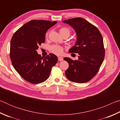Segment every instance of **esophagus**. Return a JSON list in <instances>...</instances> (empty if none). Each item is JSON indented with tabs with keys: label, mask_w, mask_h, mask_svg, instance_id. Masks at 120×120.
Masks as SVG:
<instances>
[{
	"label": "esophagus",
	"mask_w": 120,
	"mask_h": 120,
	"mask_svg": "<svg viewBox=\"0 0 120 120\" xmlns=\"http://www.w3.org/2000/svg\"><path fill=\"white\" fill-rule=\"evenodd\" d=\"M63 60H64V58H63L62 57H61V56H60V57H58V60L60 61H62Z\"/></svg>",
	"instance_id": "34e87169"
}]
</instances>
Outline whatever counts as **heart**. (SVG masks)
Returning a JSON list of instances; mask_svg holds the SVG:
<instances>
[{
	"instance_id": "1",
	"label": "heart",
	"mask_w": 120,
	"mask_h": 120,
	"mask_svg": "<svg viewBox=\"0 0 120 120\" xmlns=\"http://www.w3.org/2000/svg\"><path fill=\"white\" fill-rule=\"evenodd\" d=\"M59 32L61 36H63L64 35H68L69 36L70 34V30L69 28L67 27H61L59 30ZM49 32H48L47 33H46L45 36L46 38L48 37L49 35ZM50 51L51 52L53 53L57 54V55H61V54H62L63 51H64V49L60 45H53L51 46L50 48Z\"/></svg>"
}]
</instances>
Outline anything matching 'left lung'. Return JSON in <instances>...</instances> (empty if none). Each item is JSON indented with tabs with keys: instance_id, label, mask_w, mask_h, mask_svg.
<instances>
[{
	"instance_id": "obj_1",
	"label": "left lung",
	"mask_w": 120,
	"mask_h": 120,
	"mask_svg": "<svg viewBox=\"0 0 120 120\" xmlns=\"http://www.w3.org/2000/svg\"><path fill=\"white\" fill-rule=\"evenodd\" d=\"M63 22L72 26L77 33V41L69 52L79 55L78 60L64 58L69 64L65 74L71 82H86L96 75L104 60L103 37L96 26L82 18H74Z\"/></svg>"
}]
</instances>
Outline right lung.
Instances as JSON below:
<instances>
[{"label":"right lung","instance_id":"1","mask_svg":"<svg viewBox=\"0 0 120 120\" xmlns=\"http://www.w3.org/2000/svg\"><path fill=\"white\" fill-rule=\"evenodd\" d=\"M57 22L34 19L27 22L14 34L11 41L10 58L16 71L32 84H40L50 76L58 58L50 53L43 58L36 50L45 42L48 30Z\"/></svg>","mask_w":120,"mask_h":120}]
</instances>
